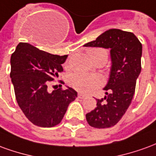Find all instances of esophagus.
Returning a JSON list of instances; mask_svg holds the SVG:
<instances>
[{
	"label": "esophagus",
	"mask_w": 156,
	"mask_h": 156,
	"mask_svg": "<svg viewBox=\"0 0 156 156\" xmlns=\"http://www.w3.org/2000/svg\"><path fill=\"white\" fill-rule=\"evenodd\" d=\"M78 97L79 98H81V99H83V98H86V97H87V95L84 94H78Z\"/></svg>",
	"instance_id": "esophagus-1"
}]
</instances>
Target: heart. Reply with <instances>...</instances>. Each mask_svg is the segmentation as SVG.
I'll return each mask as SVG.
<instances>
[{
  "label": "heart",
  "instance_id": "1",
  "mask_svg": "<svg viewBox=\"0 0 156 156\" xmlns=\"http://www.w3.org/2000/svg\"><path fill=\"white\" fill-rule=\"evenodd\" d=\"M88 56L92 61L105 60L108 59V52L101 48H90L88 50ZM72 87L80 92H89L98 88L101 84V79L96 76H88L82 73L73 74L70 78Z\"/></svg>",
  "mask_w": 156,
  "mask_h": 156
}]
</instances>
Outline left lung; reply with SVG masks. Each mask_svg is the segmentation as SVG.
<instances>
[{"mask_svg": "<svg viewBox=\"0 0 156 156\" xmlns=\"http://www.w3.org/2000/svg\"><path fill=\"white\" fill-rule=\"evenodd\" d=\"M84 47L110 49L111 69L104 98L96 99L97 107L86 115L92 127L115 126L130 105L141 71L142 44L134 33L109 29Z\"/></svg>", "mask_w": 156, "mask_h": 156, "instance_id": "1", "label": "left lung"}]
</instances>
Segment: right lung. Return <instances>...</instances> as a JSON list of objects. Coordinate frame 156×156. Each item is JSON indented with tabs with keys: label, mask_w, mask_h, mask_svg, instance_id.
I'll return each mask as SVG.
<instances>
[{
	"label": "right lung",
	"mask_w": 156,
	"mask_h": 156,
	"mask_svg": "<svg viewBox=\"0 0 156 156\" xmlns=\"http://www.w3.org/2000/svg\"><path fill=\"white\" fill-rule=\"evenodd\" d=\"M67 58L68 55L51 54L27 42H20L12 54L10 77L16 99L26 117L39 127L59 124L69 104L78 97L69 87L52 92L48 89L50 82L63 71L62 64Z\"/></svg>",
	"instance_id": "add662e5"
}]
</instances>
